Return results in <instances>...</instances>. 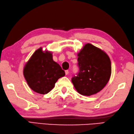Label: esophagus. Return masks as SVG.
Instances as JSON below:
<instances>
[{
    "label": "esophagus",
    "mask_w": 134,
    "mask_h": 134,
    "mask_svg": "<svg viewBox=\"0 0 134 134\" xmlns=\"http://www.w3.org/2000/svg\"><path fill=\"white\" fill-rule=\"evenodd\" d=\"M65 75H68V73H69V70H66L65 71Z\"/></svg>",
    "instance_id": "obj_1"
}]
</instances>
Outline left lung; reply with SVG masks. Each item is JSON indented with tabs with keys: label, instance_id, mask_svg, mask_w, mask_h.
I'll return each mask as SVG.
<instances>
[{
	"label": "left lung",
	"instance_id": "left-lung-1",
	"mask_svg": "<svg viewBox=\"0 0 134 134\" xmlns=\"http://www.w3.org/2000/svg\"><path fill=\"white\" fill-rule=\"evenodd\" d=\"M79 72L72 82L79 94L86 96L102 90L111 75V62L107 54L90 43L77 54Z\"/></svg>",
	"mask_w": 134,
	"mask_h": 134
}]
</instances>
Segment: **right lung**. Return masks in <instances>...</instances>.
<instances>
[{
    "mask_svg": "<svg viewBox=\"0 0 134 134\" xmlns=\"http://www.w3.org/2000/svg\"><path fill=\"white\" fill-rule=\"evenodd\" d=\"M23 73L30 88L40 94L50 92L57 80L65 75L60 65L53 61L51 52L43 51L42 47L26 62Z\"/></svg>",
    "mask_w": 134,
    "mask_h": 134,
    "instance_id": "1",
    "label": "right lung"
}]
</instances>
